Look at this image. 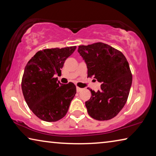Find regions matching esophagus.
<instances>
[{"instance_id":"obj_1","label":"esophagus","mask_w":156,"mask_h":156,"mask_svg":"<svg viewBox=\"0 0 156 156\" xmlns=\"http://www.w3.org/2000/svg\"><path fill=\"white\" fill-rule=\"evenodd\" d=\"M82 90H83V89H82V88L78 87H76V91H77V92H80Z\"/></svg>"}]
</instances>
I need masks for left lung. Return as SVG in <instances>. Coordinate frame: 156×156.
I'll list each match as a JSON object with an SVG mask.
<instances>
[{"label": "left lung", "mask_w": 156, "mask_h": 156, "mask_svg": "<svg viewBox=\"0 0 156 156\" xmlns=\"http://www.w3.org/2000/svg\"><path fill=\"white\" fill-rule=\"evenodd\" d=\"M78 52L87 67L88 77L102 83L97 92L85 102L89 115L108 120L118 115L127 100L132 84L129 63L122 52L102 43L78 46Z\"/></svg>", "instance_id": "obj_1"}]
</instances>
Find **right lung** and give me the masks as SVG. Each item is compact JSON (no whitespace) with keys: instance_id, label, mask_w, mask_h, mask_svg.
Returning <instances> with one entry per match:
<instances>
[{"instance_id":"1","label":"right lung","mask_w":156,"mask_h":156,"mask_svg":"<svg viewBox=\"0 0 156 156\" xmlns=\"http://www.w3.org/2000/svg\"><path fill=\"white\" fill-rule=\"evenodd\" d=\"M76 46L39 51L29 60L22 78V91L28 107L37 117L56 122L67 113L76 94L73 83L63 84L54 76L61 73L65 60Z\"/></svg>"}]
</instances>
